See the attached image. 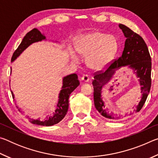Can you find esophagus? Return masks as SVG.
<instances>
[{
    "mask_svg": "<svg viewBox=\"0 0 158 158\" xmlns=\"http://www.w3.org/2000/svg\"><path fill=\"white\" fill-rule=\"evenodd\" d=\"M81 80L84 82L86 83V82H89V81L90 78H89V75H87V74H84V75H83V77H81Z\"/></svg>",
    "mask_w": 158,
    "mask_h": 158,
    "instance_id": "34e87169",
    "label": "esophagus"
}]
</instances>
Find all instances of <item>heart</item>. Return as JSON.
<instances>
[{
    "mask_svg": "<svg viewBox=\"0 0 158 158\" xmlns=\"http://www.w3.org/2000/svg\"><path fill=\"white\" fill-rule=\"evenodd\" d=\"M118 48L116 37L100 32L79 35L75 42L76 51L80 55L86 56L87 66L95 70L106 68L116 55ZM76 52L73 49L69 51L71 59L75 63L79 61V56Z\"/></svg>",
    "mask_w": 158,
    "mask_h": 158,
    "instance_id": "1",
    "label": "heart"
}]
</instances>
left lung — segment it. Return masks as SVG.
Returning a JSON list of instances; mask_svg holds the SVG:
<instances>
[{
  "instance_id": "8db88e82",
  "label": "left lung",
  "mask_w": 158,
  "mask_h": 158,
  "mask_svg": "<svg viewBox=\"0 0 158 158\" xmlns=\"http://www.w3.org/2000/svg\"><path fill=\"white\" fill-rule=\"evenodd\" d=\"M118 26L126 37L122 56L115 60L105 71L96 74L93 81L95 108L102 116L108 119H118L119 117L106 108L102 97V89L111 81L116 70L127 66L138 78L142 94L139 105L136 106V112L143 107L151 86V58L146 44L139 35L126 26L120 23Z\"/></svg>"
}]
</instances>
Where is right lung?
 I'll list each match as a JSON object with an SVG mask.
<instances>
[{
	"label": "right lung",
	"instance_id": "1",
	"mask_svg": "<svg viewBox=\"0 0 158 158\" xmlns=\"http://www.w3.org/2000/svg\"><path fill=\"white\" fill-rule=\"evenodd\" d=\"M46 37L43 35L40 31L37 30V28H34L33 30L26 35L23 37V40L21 41L19 46L18 47L17 50L13 53L11 61L13 62L19 56L23 51L26 48L28 47L31 44L35 42H41L42 40H46ZM12 70V69H11ZM79 85V81L78 80V77L76 74H72L63 77V85L60 90L59 95H58V101L56 107V110L53 112V116H48L44 121L38 119H29L31 123L42 125V126H52L55 124H57L60 121H62L63 118L68 110L69 106V97L72 92L76 89ZM12 98H15V95L12 91Z\"/></svg>",
	"mask_w": 158,
	"mask_h": 158
}]
</instances>
